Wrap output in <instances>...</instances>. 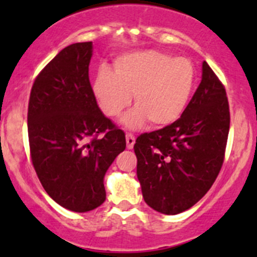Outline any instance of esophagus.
Wrapping results in <instances>:
<instances>
[{"label": "esophagus", "mask_w": 257, "mask_h": 257, "mask_svg": "<svg viewBox=\"0 0 257 257\" xmlns=\"http://www.w3.org/2000/svg\"><path fill=\"white\" fill-rule=\"evenodd\" d=\"M125 139H126V148H128V149H132V148L134 147V143H136V137H134L132 133H126Z\"/></svg>", "instance_id": "34e87169"}]
</instances>
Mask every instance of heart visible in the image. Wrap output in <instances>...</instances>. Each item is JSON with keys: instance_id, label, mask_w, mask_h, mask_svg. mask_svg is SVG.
I'll return each instance as SVG.
<instances>
[{"instance_id": "obj_1", "label": "heart", "mask_w": 257, "mask_h": 257, "mask_svg": "<svg viewBox=\"0 0 257 257\" xmlns=\"http://www.w3.org/2000/svg\"><path fill=\"white\" fill-rule=\"evenodd\" d=\"M196 83V68L186 57L167 52L141 51L123 54L113 63V72L102 68L93 82V93L107 116H119L136 105L123 123L139 128L149 121L163 128L177 121L186 109Z\"/></svg>"}]
</instances>
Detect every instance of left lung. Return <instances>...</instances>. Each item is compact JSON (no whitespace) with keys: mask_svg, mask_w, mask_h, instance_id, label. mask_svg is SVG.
Returning a JSON list of instances; mask_svg holds the SVG:
<instances>
[{"mask_svg":"<svg viewBox=\"0 0 257 257\" xmlns=\"http://www.w3.org/2000/svg\"><path fill=\"white\" fill-rule=\"evenodd\" d=\"M230 128L226 90L206 62L180 118L137 138V175L145 203L167 215L195 205L216 180Z\"/></svg>","mask_w":257,"mask_h":257,"instance_id":"left-lung-1","label":"left lung"}]
</instances>
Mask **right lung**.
Returning <instances> with one entry per match:
<instances>
[{"label":"right lung","instance_id":"right-lung-1","mask_svg":"<svg viewBox=\"0 0 257 257\" xmlns=\"http://www.w3.org/2000/svg\"><path fill=\"white\" fill-rule=\"evenodd\" d=\"M92 42L62 49L30 94L28 142L43 189L63 208L85 212L105 200V172L125 149V134L98 108L89 82Z\"/></svg>","mask_w":257,"mask_h":257}]
</instances>
